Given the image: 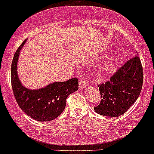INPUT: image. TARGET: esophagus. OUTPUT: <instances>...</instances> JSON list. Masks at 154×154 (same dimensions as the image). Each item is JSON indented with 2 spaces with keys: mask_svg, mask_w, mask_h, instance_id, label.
I'll return each mask as SVG.
<instances>
[{
  "mask_svg": "<svg viewBox=\"0 0 154 154\" xmlns=\"http://www.w3.org/2000/svg\"><path fill=\"white\" fill-rule=\"evenodd\" d=\"M88 85H89V84H88V80L87 79H85V78H83V79L80 80L79 87L81 88H86V87H88Z\"/></svg>",
  "mask_w": 154,
  "mask_h": 154,
  "instance_id": "esophagus-1",
  "label": "esophagus"
}]
</instances>
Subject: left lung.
Masks as SVG:
<instances>
[{"label": "left lung", "mask_w": 154, "mask_h": 154, "mask_svg": "<svg viewBox=\"0 0 154 154\" xmlns=\"http://www.w3.org/2000/svg\"><path fill=\"white\" fill-rule=\"evenodd\" d=\"M142 84V62L136 55L116 70L109 81L98 85L101 100L95 112L110 117L122 116L137 100Z\"/></svg>", "instance_id": "obj_1"}]
</instances>
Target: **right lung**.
<instances>
[{
  "label": "right lung",
  "mask_w": 154,
  "mask_h": 154,
  "mask_svg": "<svg viewBox=\"0 0 154 154\" xmlns=\"http://www.w3.org/2000/svg\"><path fill=\"white\" fill-rule=\"evenodd\" d=\"M26 41L27 39L17 49L12 62L11 82L15 99L22 111L35 120H53L64 111L69 95L78 89V80L73 77L67 81L54 82L36 90L23 87L17 75V62L20 51Z\"/></svg>",
  "instance_id": "add662e5"
}]
</instances>
